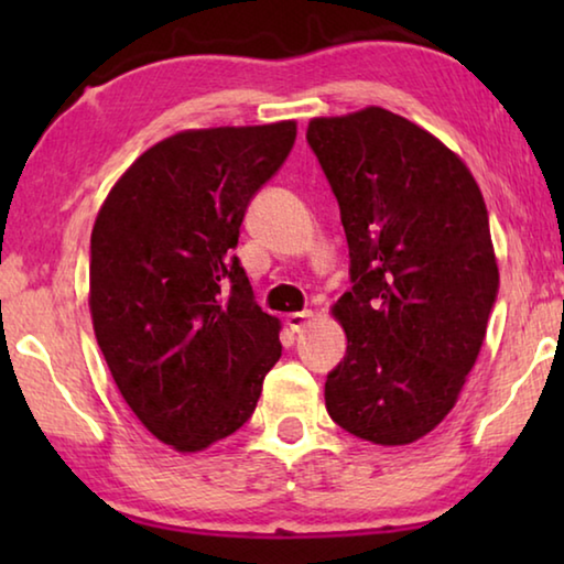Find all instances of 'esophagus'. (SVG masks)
I'll use <instances>...</instances> for the list:
<instances>
[{"mask_svg": "<svg viewBox=\"0 0 564 564\" xmlns=\"http://www.w3.org/2000/svg\"><path fill=\"white\" fill-rule=\"evenodd\" d=\"M311 318H313L311 311H299V313H289V316H285V323H289L291 330H301L308 326Z\"/></svg>", "mask_w": 564, "mask_h": 564, "instance_id": "34e87169", "label": "esophagus"}]
</instances>
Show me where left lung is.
I'll return each instance as SVG.
<instances>
[{
	"label": "left lung",
	"mask_w": 564,
	"mask_h": 564,
	"mask_svg": "<svg viewBox=\"0 0 564 564\" xmlns=\"http://www.w3.org/2000/svg\"><path fill=\"white\" fill-rule=\"evenodd\" d=\"M340 206L352 289L330 313L346 358L326 410L360 441L410 445L455 408L498 299V259L465 161L405 117L366 107L305 131Z\"/></svg>",
	"instance_id": "8db88e82"
}]
</instances>
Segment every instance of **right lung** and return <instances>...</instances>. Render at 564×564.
<instances>
[{
  "label": "right lung",
  "instance_id": "add662e5",
  "mask_svg": "<svg viewBox=\"0 0 564 564\" xmlns=\"http://www.w3.org/2000/svg\"><path fill=\"white\" fill-rule=\"evenodd\" d=\"M293 141L291 119L178 131L123 171L94 221L97 343L131 413L178 453L236 433L281 358V321L231 251Z\"/></svg>",
  "mask_w": 564,
  "mask_h": 564
}]
</instances>
